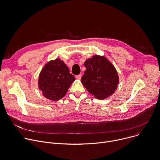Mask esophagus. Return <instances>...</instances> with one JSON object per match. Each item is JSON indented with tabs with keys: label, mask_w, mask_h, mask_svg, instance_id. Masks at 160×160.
I'll return each mask as SVG.
<instances>
[{
	"label": "esophagus",
	"mask_w": 160,
	"mask_h": 160,
	"mask_svg": "<svg viewBox=\"0 0 160 160\" xmlns=\"http://www.w3.org/2000/svg\"><path fill=\"white\" fill-rule=\"evenodd\" d=\"M75 77H76L77 79H81V78H82V74L77 75H76Z\"/></svg>",
	"instance_id": "1"
}]
</instances>
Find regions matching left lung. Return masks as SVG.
<instances>
[{
	"label": "left lung",
	"mask_w": 160,
	"mask_h": 160,
	"mask_svg": "<svg viewBox=\"0 0 160 160\" xmlns=\"http://www.w3.org/2000/svg\"><path fill=\"white\" fill-rule=\"evenodd\" d=\"M84 65L86 70L81 82L90 93L103 99L116 91L119 83L118 72L105 57L93 56L87 60Z\"/></svg>",
	"instance_id": "left-lung-1"
}]
</instances>
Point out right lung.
<instances>
[{
  "mask_svg": "<svg viewBox=\"0 0 160 160\" xmlns=\"http://www.w3.org/2000/svg\"><path fill=\"white\" fill-rule=\"evenodd\" d=\"M75 80L65 63L57 58L49 62L41 70L38 80L39 89L48 99L58 100L66 95Z\"/></svg>",
  "mask_w": 160,
  "mask_h": 160,
  "instance_id": "1",
  "label": "right lung"
}]
</instances>
